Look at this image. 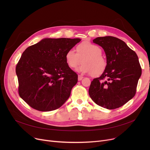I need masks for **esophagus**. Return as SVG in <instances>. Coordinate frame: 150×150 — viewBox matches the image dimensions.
Returning a JSON list of instances; mask_svg holds the SVG:
<instances>
[{
	"label": "esophagus",
	"instance_id": "esophagus-1",
	"mask_svg": "<svg viewBox=\"0 0 150 150\" xmlns=\"http://www.w3.org/2000/svg\"><path fill=\"white\" fill-rule=\"evenodd\" d=\"M83 78V76L81 75H78V81H81L82 80V79Z\"/></svg>",
	"mask_w": 150,
	"mask_h": 150
}]
</instances>
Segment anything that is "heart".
Here are the masks:
<instances>
[{"label":"heart","mask_w":150,"mask_h":150,"mask_svg":"<svg viewBox=\"0 0 150 150\" xmlns=\"http://www.w3.org/2000/svg\"><path fill=\"white\" fill-rule=\"evenodd\" d=\"M76 53L69 50L65 55L67 65L76 69L83 60V64L77 69L81 74H92L98 76L103 74L107 67V61L102 55V50L98 45L90 42H83L76 46Z\"/></svg>","instance_id":"1"}]
</instances>
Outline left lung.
Instances as JSON below:
<instances>
[{
  "mask_svg": "<svg viewBox=\"0 0 150 150\" xmlns=\"http://www.w3.org/2000/svg\"><path fill=\"white\" fill-rule=\"evenodd\" d=\"M93 42L103 49L107 67L103 74L91 82L89 96L103 108L114 109L121 107L136 94L142 74L137 55L115 37H98Z\"/></svg>",
  "mask_w": 150,
  "mask_h": 150,
  "instance_id": "1",
  "label": "left lung"
}]
</instances>
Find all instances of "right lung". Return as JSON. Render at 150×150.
Returning a JSON list of instances; mask_svg holds the SVG:
<instances>
[{"label":"right lung","mask_w":150,"mask_h":150,"mask_svg":"<svg viewBox=\"0 0 150 150\" xmlns=\"http://www.w3.org/2000/svg\"><path fill=\"white\" fill-rule=\"evenodd\" d=\"M80 38H44L23 52L16 67L19 96L39 111L61 107L77 83L78 75L67 65L65 55Z\"/></svg>","instance_id":"obj_1"}]
</instances>
